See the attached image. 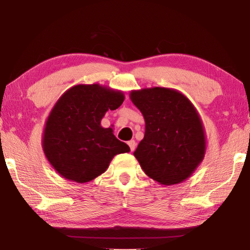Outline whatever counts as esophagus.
Segmentation results:
<instances>
[{
	"label": "esophagus",
	"instance_id": "esophagus-1",
	"mask_svg": "<svg viewBox=\"0 0 250 250\" xmlns=\"http://www.w3.org/2000/svg\"><path fill=\"white\" fill-rule=\"evenodd\" d=\"M128 145H129V147H130V149H131V151H134V149H135V147H136V143H135V141H130V142H128Z\"/></svg>",
	"mask_w": 250,
	"mask_h": 250
}]
</instances>
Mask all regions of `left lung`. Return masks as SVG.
<instances>
[{"mask_svg":"<svg viewBox=\"0 0 250 250\" xmlns=\"http://www.w3.org/2000/svg\"><path fill=\"white\" fill-rule=\"evenodd\" d=\"M130 99L145 119V135L134 156L148 176L159 184L184 182L205 155L204 126L193 104L177 90H133Z\"/></svg>","mask_w":250,"mask_h":250,"instance_id":"8db88e82","label":"left lung"}]
</instances>
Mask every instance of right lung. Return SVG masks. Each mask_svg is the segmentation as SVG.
<instances>
[{
  "label": "right lung",
  "instance_id": "right-lung-1",
  "mask_svg": "<svg viewBox=\"0 0 250 250\" xmlns=\"http://www.w3.org/2000/svg\"><path fill=\"white\" fill-rule=\"evenodd\" d=\"M124 100L121 91L93 83L74 86L57 101L46 121L43 150L62 177L88 183L104 173L116 155L130 151L113 129L101 125L106 111Z\"/></svg>",
  "mask_w": 250,
  "mask_h": 250
}]
</instances>
